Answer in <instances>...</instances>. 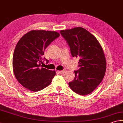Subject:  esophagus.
I'll return each mask as SVG.
<instances>
[{"label": "esophagus", "mask_w": 123, "mask_h": 123, "mask_svg": "<svg viewBox=\"0 0 123 123\" xmlns=\"http://www.w3.org/2000/svg\"><path fill=\"white\" fill-rule=\"evenodd\" d=\"M66 71L65 70V69H64V70H62V71H58V72H59V73L60 74H63Z\"/></svg>", "instance_id": "34e87169"}]
</instances>
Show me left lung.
Returning a JSON list of instances; mask_svg holds the SVG:
<instances>
[{"label": "left lung", "mask_w": 123, "mask_h": 123, "mask_svg": "<svg viewBox=\"0 0 123 123\" xmlns=\"http://www.w3.org/2000/svg\"><path fill=\"white\" fill-rule=\"evenodd\" d=\"M61 34L70 47L72 57L80 58V68L74 71L75 78L69 86L76 94L87 95L105 76L106 59L103 49L95 37L82 27L63 30Z\"/></svg>", "instance_id": "obj_1"}]
</instances>
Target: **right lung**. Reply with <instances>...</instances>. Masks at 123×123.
Listing matches in <instances>:
<instances>
[{
	"mask_svg": "<svg viewBox=\"0 0 123 123\" xmlns=\"http://www.w3.org/2000/svg\"><path fill=\"white\" fill-rule=\"evenodd\" d=\"M59 35L54 31L33 30L18 41L13 54V69L16 79L25 88L38 92L51 82L55 71L42 68V57L48 46ZM44 59L48 64V60Z\"/></svg>",
	"mask_w": 123,
	"mask_h": 123,
	"instance_id": "right-lung-1",
	"label": "right lung"
}]
</instances>
